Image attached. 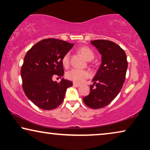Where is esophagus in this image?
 <instances>
[{
	"label": "esophagus",
	"mask_w": 150,
	"mask_h": 150,
	"mask_svg": "<svg viewBox=\"0 0 150 150\" xmlns=\"http://www.w3.org/2000/svg\"><path fill=\"white\" fill-rule=\"evenodd\" d=\"M73 85L75 87H79V86H80V84H78V83H76V82H74Z\"/></svg>",
	"instance_id": "esophagus-1"
}]
</instances>
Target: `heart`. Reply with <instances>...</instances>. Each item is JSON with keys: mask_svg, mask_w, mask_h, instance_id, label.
Masks as SVG:
<instances>
[{"mask_svg": "<svg viewBox=\"0 0 150 150\" xmlns=\"http://www.w3.org/2000/svg\"><path fill=\"white\" fill-rule=\"evenodd\" d=\"M79 51L88 61H91L95 57L94 53H93L92 49L88 47H81L79 48ZM62 62L63 66L65 68L69 66V64H70V53L69 52L63 56ZM90 76L91 73L89 71L86 70H79V69L76 68L71 69L66 73V77L69 80H72V81L77 82V83H81V82H84L86 79L89 78Z\"/></svg>", "mask_w": 150, "mask_h": 150, "instance_id": "heart-1", "label": "heart"}]
</instances>
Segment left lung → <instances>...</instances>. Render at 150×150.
I'll return each mask as SVG.
<instances>
[{
	"instance_id": "obj_1",
	"label": "left lung",
	"mask_w": 150,
	"mask_h": 150,
	"mask_svg": "<svg viewBox=\"0 0 150 150\" xmlns=\"http://www.w3.org/2000/svg\"><path fill=\"white\" fill-rule=\"evenodd\" d=\"M102 55L101 64L91 85V92L83 98L84 103L92 109L107 106L122 88L128 67L127 55L116 43L107 40H91ZM95 87H94V86Z\"/></svg>"
}]
</instances>
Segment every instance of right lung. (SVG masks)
I'll list each match as a JSON object with an SVG mask.
<instances>
[{
    "label": "right lung",
    "mask_w": 150,
    "mask_h": 150,
    "mask_svg": "<svg viewBox=\"0 0 150 150\" xmlns=\"http://www.w3.org/2000/svg\"><path fill=\"white\" fill-rule=\"evenodd\" d=\"M74 46L55 38L39 41L25 54L21 69L22 87L28 98L42 110L58 107L64 100L66 89L72 86L62 79L59 83L52 78L64 74L62 57Z\"/></svg>",
    "instance_id": "1"
}]
</instances>
